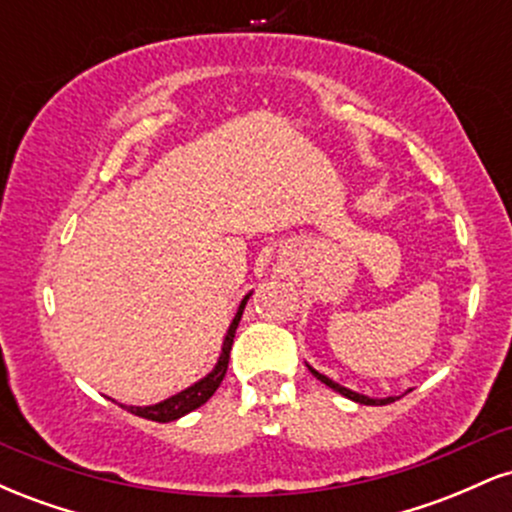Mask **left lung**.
Wrapping results in <instances>:
<instances>
[{
    "label": "left lung",
    "mask_w": 512,
    "mask_h": 512,
    "mask_svg": "<svg viewBox=\"0 0 512 512\" xmlns=\"http://www.w3.org/2000/svg\"><path fill=\"white\" fill-rule=\"evenodd\" d=\"M308 370L310 373L315 375L317 380H322V383H325L327 387H332L334 392H339V395H344V397H349V399H354V402H358V404H368V407H383V404H390V402H395L397 397H385V399H373V397H366V395H358V392H354V390H349V387H342L339 383H334V380H330L327 378V375H322V373H317L315 368H310L308 366Z\"/></svg>",
    "instance_id": "left-lung-1"
}]
</instances>
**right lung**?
I'll return each instance as SVG.
<instances>
[{
    "label": "right lung",
    "instance_id": "right-lung-1",
    "mask_svg": "<svg viewBox=\"0 0 512 512\" xmlns=\"http://www.w3.org/2000/svg\"><path fill=\"white\" fill-rule=\"evenodd\" d=\"M248 298H250V293L243 298V303H240L238 313H236V317H233L231 327H228V332H226V339H223L219 363H216L214 370H211L207 378H202V380H199V383H195L192 387H187V390L178 392V395L163 399V402L151 404V407H125V404H120V407L127 409V411H132L134 416H142V419L158 421V424H168V421L180 419V416L190 414V411H195L197 407H202V404L207 402V399L214 395L216 390H219L221 380L226 378L228 358H231L233 337H236L238 322H240V317H243V310H245V303H248Z\"/></svg>",
    "mask_w": 512,
    "mask_h": 512
}]
</instances>
